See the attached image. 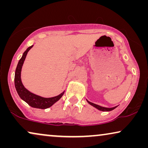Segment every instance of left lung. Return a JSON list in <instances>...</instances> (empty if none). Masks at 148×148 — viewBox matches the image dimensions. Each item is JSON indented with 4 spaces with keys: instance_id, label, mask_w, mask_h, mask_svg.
Listing matches in <instances>:
<instances>
[{
    "instance_id": "left-lung-1",
    "label": "left lung",
    "mask_w": 148,
    "mask_h": 148,
    "mask_svg": "<svg viewBox=\"0 0 148 148\" xmlns=\"http://www.w3.org/2000/svg\"><path fill=\"white\" fill-rule=\"evenodd\" d=\"M87 100V102H88L89 103V104H90V105H92V106L95 107V108H97V109H98V110H101V111H104V112H107V111H111V110H114V108H116V107L118 106H116L112 107V108H106V107H103V106H99V105H98V104H94V103H92V102H89V101H88V100Z\"/></svg>"
}]
</instances>
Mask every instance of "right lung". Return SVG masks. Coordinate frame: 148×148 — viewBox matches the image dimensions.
<instances>
[{
  "instance_id": "obj_1",
  "label": "right lung",
  "mask_w": 148,
  "mask_h": 148,
  "mask_svg": "<svg viewBox=\"0 0 148 148\" xmlns=\"http://www.w3.org/2000/svg\"><path fill=\"white\" fill-rule=\"evenodd\" d=\"M33 46L34 45H32L27 48V50L23 52L21 59L18 62L15 73V79H14V81H15V86L17 94L21 99L25 101L30 106L36 108L46 109L52 106L54 103L59 100L60 98L62 96V95L64 94V91L56 96L52 97V98H44V97L40 96L38 95L34 94V93H32L24 87L23 84H22L21 79V69L24 61H25L27 52L33 47Z\"/></svg>"
}]
</instances>
